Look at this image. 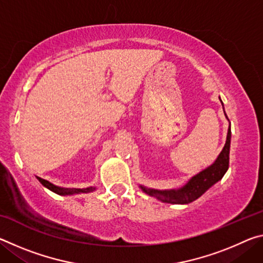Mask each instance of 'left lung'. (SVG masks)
<instances>
[{"label":"left lung","mask_w":263,"mask_h":263,"mask_svg":"<svg viewBox=\"0 0 263 263\" xmlns=\"http://www.w3.org/2000/svg\"><path fill=\"white\" fill-rule=\"evenodd\" d=\"M220 100V97H219ZM221 102V100H220ZM224 109V104H222ZM225 114V110H224ZM226 119L229 121L228 116L225 114ZM231 125V124H230ZM230 146H231V126H229L228 137L224 147L221 152L218 155L217 159L213 161L210 166L204 168L198 174L194 175L184 185L177 189H166L159 190L153 188H147V186L139 185V188L144 191L145 194L149 195L151 197H155L159 201L163 203L171 204H188L197 199L198 197L205 193L208 189H210L213 184H216L218 181L222 179L225 173L229 169V161H230Z\"/></svg>","instance_id":"left-lung-1"}]
</instances>
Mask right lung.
<instances>
[{
  "instance_id": "right-lung-1",
  "label": "right lung",
  "mask_w": 263,
  "mask_h": 263,
  "mask_svg": "<svg viewBox=\"0 0 263 263\" xmlns=\"http://www.w3.org/2000/svg\"><path fill=\"white\" fill-rule=\"evenodd\" d=\"M38 181L41 182V183L47 188L48 190L53 191V193H55L58 195H61V196H68V195H78V194H88V193H92V191L96 190V186H88V188H83V189H77V188H62V186H58L55 184L51 183V182H48L46 180L42 179V177H38L37 176Z\"/></svg>"
}]
</instances>
